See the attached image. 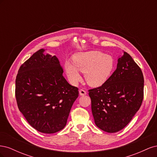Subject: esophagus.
<instances>
[{
    "mask_svg": "<svg viewBox=\"0 0 157 157\" xmlns=\"http://www.w3.org/2000/svg\"><path fill=\"white\" fill-rule=\"evenodd\" d=\"M79 94H80V96H85V95H86V92L85 91V90H82V89H80L79 90Z\"/></svg>",
    "mask_w": 157,
    "mask_h": 157,
    "instance_id": "esophagus-1",
    "label": "esophagus"
}]
</instances>
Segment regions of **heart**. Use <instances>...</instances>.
<instances>
[{
    "label": "heart",
    "mask_w": 157,
    "mask_h": 157,
    "mask_svg": "<svg viewBox=\"0 0 157 157\" xmlns=\"http://www.w3.org/2000/svg\"><path fill=\"white\" fill-rule=\"evenodd\" d=\"M115 67V61L110 55L99 51H90L76 54L73 63L67 62L65 69L70 82L77 84L80 80L78 71L84 73L85 80L92 87L105 84L112 75Z\"/></svg>",
    "instance_id": "heart-1"
}]
</instances>
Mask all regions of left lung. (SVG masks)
I'll list each match as a JSON object with an SVG mask.
<instances>
[{"label": "left lung", "instance_id": "left-lung-1", "mask_svg": "<svg viewBox=\"0 0 157 157\" xmlns=\"http://www.w3.org/2000/svg\"><path fill=\"white\" fill-rule=\"evenodd\" d=\"M144 87V78L140 67L124 52L107 81L88 90L96 125L109 133L123 129L141 105Z\"/></svg>", "mask_w": 157, "mask_h": 157}]
</instances>
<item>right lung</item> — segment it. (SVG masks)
Segmentation results:
<instances>
[{"label": "right lung", "mask_w": 157, "mask_h": 157, "mask_svg": "<svg viewBox=\"0 0 157 157\" xmlns=\"http://www.w3.org/2000/svg\"><path fill=\"white\" fill-rule=\"evenodd\" d=\"M40 49L18 70L15 95L19 110L35 129L53 134L65 126L78 88L63 77V69L56 56Z\"/></svg>", "instance_id": "right-lung-1"}]
</instances>
